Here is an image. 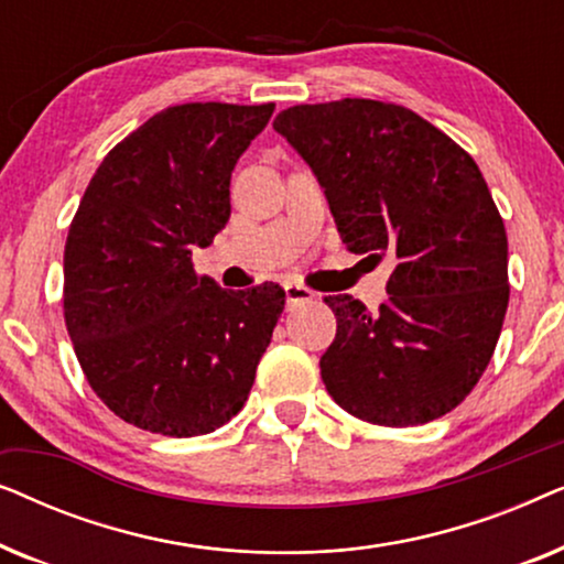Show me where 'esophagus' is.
Returning a JSON list of instances; mask_svg holds the SVG:
<instances>
[{
  "label": "esophagus",
  "instance_id": "obj_1",
  "mask_svg": "<svg viewBox=\"0 0 564 564\" xmlns=\"http://www.w3.org/2000/svg\"><path fill=\"white\" fill-rule=\"evenodd\" d=\"M313 297H315L313 290L303 288V284L284 282V300H288V307H297V305H303V303H311Z\"/></svg>",
  "mask_w": 564,
  "mask_h": 564
}]
</instances>
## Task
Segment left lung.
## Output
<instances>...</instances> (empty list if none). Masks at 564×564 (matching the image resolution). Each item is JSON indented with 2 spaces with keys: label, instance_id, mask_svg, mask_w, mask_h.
<instances>
[{
  "label": "left lung",
  "instance_id": "left-lung-1",
  "mask_svg": "<svg viewBox=\"0 0 564 564\" xmlns=\"http://www.w3.org/2000/svg\"><path fill=\"white\" fill-rule=\"evenodd\" d=\"M274 130L311 166L349 251L395 259L380 311L326 297L338 323L321 357L328 395L377 426L449 413L508 307V238L480 169L421 115L375 99L288 107Z\"/></svg>",
  "mask_w": 564,
  "mask_h": 564
}]
</instances>
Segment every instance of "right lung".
I'll return each mask as SVG.
<instances>
[{
  "label": "right lung",
  "instance_id": "add662e5",
  "mask_svg": "<svg viewBox=\"0 0 564 564\" xmlns=\"http://www.w3.org/2000/svg\"><path fill=\"white\" fill-rule=\"evenodd\" d=\"M274 105L166 107L107 153L64 251V318L91 390L164 436L220 429L249 398L284 307L264 282L223 290L192 246L230 218V174Z\"/></svg>",
  "mask_w": 564,
  "mask_h": 564
}]
</instances>
